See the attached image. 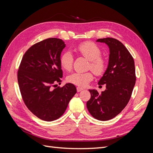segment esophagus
I'll list each match as a JSON object with an SVG mask.
<instances>
[{
	"instance_id": "esophagus-1",
	"label": "esophagus",
	"mask_w": 153,
	"mask_h": 153,
	"mask_svg": "<svg viewBox=\"0 0 153 153\" xmlns=\"http://www.w3.org/2000/svg\"><path fill=\"white\" fill-rule=\"evenodd\" d=\"M82 90H83V88H82L79 87V86L77 87V92H79V91H81Z\"/></svg>"
}]
</instances>
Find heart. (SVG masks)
<instances>
[{
	"label": "heart",
	"mask_w": 153,
	"mask_h": 153,
	"mask_svg": "<svg viewBox=\"0 0 153 153\" xmlns=\"http://www.w3.org/2000/svg\"><path fill=\"white\" fill-rule=\"evenodd\" d=\"M74 51L88 60L89 68L97 76L103 75L107 69V62L102 56L101 50L97 44L92 42H82L74 48ZM73 56L69 52L63 53L60 58V63L63 69L69 71L73 65ZM93 74L90 72H75L67 77V81L79 86H85L93 79Z\"/></svg>",
	"instance_id": "heart-1"
}]
</instances>
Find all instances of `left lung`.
Masks as SVG:
<instances>
[{
	"mask_svg": "<svg viewBox=\"0 0 153 153\" xmlns=\"http://www.w3.org/2000/svg\"><path fill=\"white\" fill-rule=\"evenodd\" d=\"M97 42L105 43L109 48V63L98 83L105 85L106 89L100 94L89 90L91 98L86 107L95 119L107 121L119 114L130 99L136 81L135 63L128 50L117 39L107 37Z\"/></svg>",
	"mask_w": 153,
	"mask_h": 153,
	"instance_id": "obj_1",
	"label": "left lung"
}]
</instances>
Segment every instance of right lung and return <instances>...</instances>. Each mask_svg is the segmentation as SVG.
<instances>
[{
    "label": "right lung",
    "instance_id": "1",
    "mask_svg": "<svg viewBox=\"0 0 153 153\" xmlns=\"http://www.w3.org/2000/svg\"><path fill=\"white\" fill-rule=\"evenodd\" d=\"M65 47V42L57 38L33 44L24 54L18 71L25 104L34 115L46 121L61 117L77 92L71 83L53 88L62 81L60 58Z\"/></svg>",
    "mask_w": 153,
    "mask_h": 153
}]
</instances>
